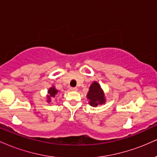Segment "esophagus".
I'll use <instances>...</instances> for the list:
<instances>
[{"label":"esophagus","mask_w":157,"mask_h":157,"mask_svg":"<svg viewBox=\"0 0 157 157\" xmlns=\"http://www.w3.org/2000/svg\"><path fill=\"white\" fill-rule=\"evenodd\" d=\"M70 90H71V91H77V88H76V87H71V88H70Z\"/></svg>","instance_id":"esophagus-1"}]
</instances>
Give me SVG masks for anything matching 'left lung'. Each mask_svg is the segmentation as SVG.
Instances as JSON below:
<instances>
[{
	"label": "left lung",
	"instance_id": "obj_1",
	"mask_svg": "<svg viewBox=\"0 0 157 157\" xmlns=\"http://www.w3.org/2000/svg\"><path fill=\"white\" fill-rule=\"evenodd\" d=\"M87 98L89 100L90 105L96 107L100 104L105 102V97L101 87L98 82H94L89 88V91L87 94Z\"/></svg>",
	"mask_w": 157,
	"mask_h": 157
}]
</instances>
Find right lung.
I'll list each match as a JSON object with an SVG mask.
<instances>
[{
	"mask_svg": "<svg viewBox=\"0 0 157 157\" xmlns=\"http://www.w3.org/2000/svg\"><path fill=\"white\" fill-rule=\"evenodd\" d=\"M48 96H47V97H48L47 102H50V100H51L52 97H55L56 94L57 93V90L55 89V87H52V88H51V89H48Z\"/></svg>",
	"mask_w": 157,
	"mask_h": 157,
	"instance_id": "right-lung-1",
	"label": "right lung"
}]
</instances>
